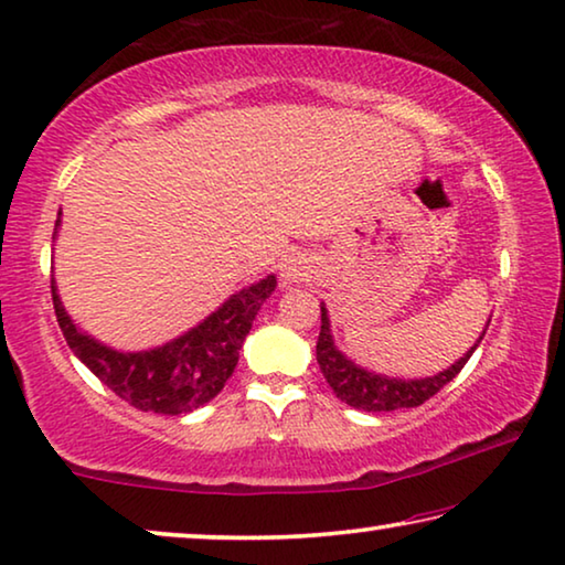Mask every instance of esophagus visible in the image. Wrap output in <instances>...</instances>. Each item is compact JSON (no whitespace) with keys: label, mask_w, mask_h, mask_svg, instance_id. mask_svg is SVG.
I'll list each match as a JSON object with an SVG mask.
<instances>
[{"label":"esophagus","mask_w":565,"mask_h":565,"mask_svg":"<svg viewBox=\"0 0 565 565\" xmlns=\"http://www.w3.org/2000/svg\"><path fill=\"white\" fill-rule=\"evenodd\" d=\"M302 270H306V263H302L298 255H288V257L282 259V265H280V275H282L285 282L300 280V277L306 275Z\"/></svg>","instance_id":"1"}]
</instances>
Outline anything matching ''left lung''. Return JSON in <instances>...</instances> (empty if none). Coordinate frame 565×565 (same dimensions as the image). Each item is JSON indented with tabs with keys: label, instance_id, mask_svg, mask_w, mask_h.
<instances>
[{
	"label": "left lung",
	"instance_id": "left-lung-1",
	"mask_svg": "<svg viewBox=\"0 0 565 565\" xmlns=\"http://www.w3.org/2000/svg\"><path fill=\"white\" fill-rule=\"evenodd\" d=\"M488 326H484V331H488ZM482 335L477 338V343L462 355V359H457L449 369L439 371L437 376H424V379L384 376V373L359 366V363L351 361L349 355L338 349L331 333L328 308L326 302H320V335L316 345V359L328 381V386L333 388V394L341 398V402L353 406V409H361V412L414 409V406H422L427 398H431L441 386L449 384V381L465 369V363L470 361V355L475 353L477 345H480Z\"/></svg>",
	"mask_w": 565,
	"mask_h": 565
}]
</instances>
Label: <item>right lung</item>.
<instances>
[{"label":"right lung","mask_w":565,"mask_h":565,"mask_svg":"<svg viewBox=\"0 0 565 565\" xmlns=\"http://www.w3.org/2000/svg\"><path fill=\"white\" fill-rule=\"evenodd\" d=\"M57 230L60 212L52 239L57 237ZM275 285V275L247 285L230 295L202 323L149 351H118L85 333L67 316L55 280L52 302L67 345L113 394L141 412L179 416L199 409L222 392L237 366L239 349L253 328L257 310L270 298Z\"/></svg>","instance_id":"right-lung-1"}]
</instances>
